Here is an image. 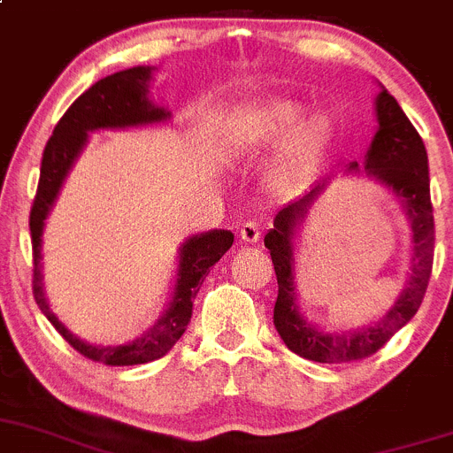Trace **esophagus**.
Wrapping results in <instances>:
<instances>
[{
    "label": "esophagus",
    "instance_id": "1",
    "mask_svg": "<svg viewBox=\"0 0 453 453\" xmlns=\"http://www.w3.org/2000/svg\"><path fill=\"white\" fill-rule=\"evenodd\" d=\"M240 237L242 242H246V244H255V242H259L261 231L257 222H250V220L244 222V225L240 226Z\"/></svg>",
    "mask_w": 453,
    "mask_h": 453
}]
</instances>
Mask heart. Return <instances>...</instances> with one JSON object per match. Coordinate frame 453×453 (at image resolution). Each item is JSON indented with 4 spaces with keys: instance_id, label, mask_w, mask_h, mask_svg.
I'll return each instance as SVG.
<instances>
[{
    "instance_id": "obj_1",
    "label": "heart",
    "mask_w": 453,
    "mask_h": 453,
    "mask_svg": "<svg viewBox=\"0 0 453 453\" xmlns=\"http://www.w3.org/2000/svg\"><path fill=\"white\" fill-rule=\"evenodd\" d=\"M305 106L296 100H273L249 111L235 133L233 142L246 148L279 146L270 185L281 194H295L305 188L329 155L334 143V122L327 113H311L301 118Z\"/></svg>"
}]
</instances>
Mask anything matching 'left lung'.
Segmentation results:
<instances>
[{"instance_id": "obj_1", "label": "left lung", "mask_w": 453, "mask_h": 453, "mask_svg": "<svg viewBox=\"0 0 453 453\" xmlns=\"http://www.w3.org/2000/svg\"><path fill=\"white\" fill-rule=\"evenodd\" d=\"M377 128L365 158V172L403 203L405 216L412 225V273L395 305L377 323L353 331H334L325 334L307 323L296 307L295 286V233L303 225L307 209L323 192L325 183L316 185L295 203L286 204L274 216V226L264 237L265 249L277 274L279 295L274 303V327L290 351L305 360L320 365H340V362L365 360L380 351L397 331L417 314L426 296L427 283L434 261V213L430 200V172H427V152L421 134L405 118L393 96L381 88L375 100ZM351 172H360L357 163L349 165Z\"/></svg>"}]
</instances>
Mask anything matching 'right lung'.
Returning a JSON list of instances; mask_svg holds the SVG:
<instances>
[{"label":"right lung","instance_id":"add662e5","mask_svg":"<svg viewBox=\"0 0 453 453\" xmlns=\"http://www.w3.org/2000/svg\"><path fill=\"white\" fill-rule=\"evenodd\" d=\"M152 67H130L124 72L111 73L96 85L88 87L56 124L52 137L43 150L41 161L39 188L30 209V235H32V292L36 305L41 307L56 331L76 349L81 356L106 366H134L158 360L165 356L176 340L185 334L192 319L194 298L203 286L209 268L231 249V231H209L189 237L180 246L179 279H176L174 296L165 314L142 338L119 347H93L85 340L76 338L60 323L50 310L43 292V274H41V235H43L45 218L52 209L60 185L67 176L69 167L81 155L87 143V133L97 128H128V126L157 124L170 118L165 109L155 106L148 100Z\"/></svg>","mask_w":453,"mask_h":453}]
</instances>
